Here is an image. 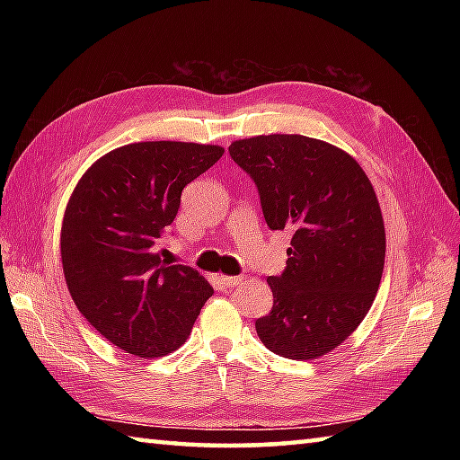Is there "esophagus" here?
<instances>
[{
	"label": "esophagus",
	"mask_w": 460,
	"mask_h": 460,
	"mask_svg": "<svg viewBox=\"0 0 460 460\" xmlns=\"http://www.w3.org/2000/svg\"><path fill=\"white\" fill-rule=\"evenodd\" d=\"M245 280V277H221V282L225 287H235V285H239V282H243Z\"/></svg>",
	"instance_id": "esophagus-1"
}]
</instances>
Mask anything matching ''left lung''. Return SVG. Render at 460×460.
<instances>
[{"instance_id":"obj_1","label":"left lung","mask_w":460,"mask_h":460,"mask_svg":"<svg viewBox=\"0 0 460 460\" xmlns=\"http://www.w3.org/2000/svg\"><path fill=\"white\" fill-rule=\"evenodd\" d=\"M229 154L255 181L272 231L290 229L287 269L269 277L272 308L255 322L272 354L316 359L374 305L385 227L374 185L344 150L300 134L235 140Z\"/></svg>"}]
</instances>
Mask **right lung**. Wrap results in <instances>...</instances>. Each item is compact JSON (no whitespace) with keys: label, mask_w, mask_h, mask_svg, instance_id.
Masks as SVG:
<instances>
[{"label":"right lung","mask_w":460,"mask_h":460,"mask_svg":"<svg viewBox=\"0 0 460 460\" xmlns=\"http://www.w3.org/2000/svg\"><path fill=\"white\" fill-rule=\"evenodd\" d=\"M221 146L136 142L96 160L66 203L61 259L68 292L89 324L138 358L178 349L213 288L198 270L170 265L155 241L181 191L223 155Z\"/></svg>","instance_id":"add662e5"}]
</instances>
